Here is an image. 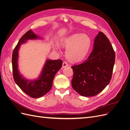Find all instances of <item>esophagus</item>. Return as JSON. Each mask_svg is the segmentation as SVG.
<instances>
[{
    "instance_id": "esophagus-1",
    "label": "esophagus",
    "mask_w": 130,
    "mask_h": 130,
    "mask_svg": "<svg viewBox=\"0 0 130 130\" xmlns=\"http://www.w3.org/2000/svg\"><path fill=\"white\" fill-rule=\"evenodd\" d=\"M68 66V63L66 62H63V64H62V68H65V67H67Z\"/></svg>"
}]
</instances>
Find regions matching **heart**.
Listing matches in <instances>:
<instances>
[{
    "label": "heart",
    "instance_id": "obj_1",
    "mask_svg": "<svg viewBox=\"0 0 130 130\" xmlns=\"http://www.w3.org/2000/svg\"><path fill=\"white\" fill-rule=\"evenodd\" d=\"M62 45L67 48L66 55L72 62L81 61L87 56L92 46V40L87 35L74 34L63 39Z\"/></svg>",
    "mask_w": 130,
    "mask_h": 130
}]
</instances>
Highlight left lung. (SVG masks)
<instances>
[{"mask_svg":"<svg viewBox=\"0 0 130 130\" xmlns=\"http://www.w3.org/2000/svg\"><path fill=\"white\" fill-rule=\"evenodd\" d=\"M93 44L87 60L72 67V87L86 97L95 96L105 88L111 81L115 62V51L104 33L98 32Z\"/></svg>","mask_w":130,"mask_h":130,"instance_id":"obj_1","label":"left lung"}]
</instances>
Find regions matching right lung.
<instances>
[{
  "mask_svg": "<svg viewBox=\"0 0 130 130\" xmlns=\"http://www.w3.org/2000/svg\"><path fill=\"white\" fill-rule=\"evenodd\" d=\"M43 40V38L35 34L32 30L23 35L13 52L12 64L15 84L27 95L33 98H39L44 96L52 88L54 77L61 68L63 62L61 60H46L38 77L35 79H27L18 69L19 50L21 45L28 40Z\"/></svg>",
  "mask_w": 130,
  "mask_h": 130,
  "instance_id": "1",
  "label": "right lung"
}]
</instances>
